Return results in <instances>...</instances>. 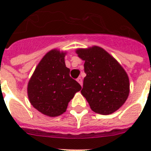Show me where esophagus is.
Instances as JSON below:
<instances>
[{
	"mask_svg": "<svg viewBox=\"0 0 151 151\" xmlns=\"http://www.w3.org/2000/svg\"><path fill=\"white\" fill-rule=\"evenodd\" d=\"M77 81H78V82L79 83L81 86H82V79H81V78H77Z\"/></svg>",
	"mask_w": 151,
	"mask_h": 151,
	"instance_id": "1",
	"label": "esophagus"
}]
</instances>
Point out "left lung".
Listing matches in <instances>:
<instances>
[{
	"label": "left lung",
	"instance_id": "8db88e82",
	"mask_svg": "<svg viewBox=\"0 0 151 151\" xmlns=\"http://www.w3.org/2000/svg\"><path fill=\"white\" fill-rule=\"evenodd\" d=\"M78 57L85 61L86 77L81 91L92 110L103 115L115 112L129 94V79L118 62L103 48H79Z\"/></svg>",
	"mask_w": 151,
	"mask_h": 151
}]
</instances>
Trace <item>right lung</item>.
Returning a JSON list of instances; mask_svg holds the SVG:
<instances>
[{
  "label": "right lung",
  "mask_w": 151,
  "mask_h": 151,
  "mask_svg": "<svg viewBox=\"0 0 151 151\" xmlns=\"http://www.w3.org/2000/svg\"><path fill=\"white\" fill-rule=\"evenodd\" d=\"M66 53L53 49L42 58L27 86L28 98L35 109L48 117L66 112L69 102L81 89L79 83L70 77L65 64Z\"/></svg>",
  "instance_id": "obj_1"
}]
</instances>
